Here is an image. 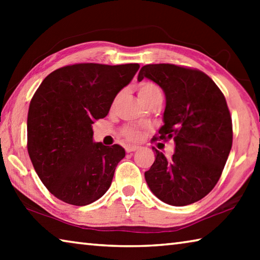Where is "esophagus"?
I'll list each match as a JSON object with an SVG mask.
<instances>
[{
    "instance_id": "esophagus-1",
    "label": "esophagus",
    "mask_w": 260,
    "mask_h": 260,
    "mask_svg": "<svg viewBox=\"0 0 260 260\" xmlns=\"http://www.w3.org/2000/svg\"><path fill=\"white\" fill-rule=\"evenodd\" d=\"M138 149H139V147L127 146V147L125 148V150H126V152H133V151H135V150H138Z\"/></svg>"
}]
</instances>
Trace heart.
Masks as SVG:
<instances>
[{
	"mask_svg": "<svg viewBox=\"0 0 260 260\" xmlns=\"http://www.w3.org/2000/svg\"><path fill=\"white\" fill-rule=\"evenodd\" d=\"M138 91L139 96L141 100L143 101L147 105L150 104L151 102L156 100H162V93L159 86L157 83L152 81H142L138 86ZM118 98H116L114 102L112 103V108L116 104ZM120 134L124 136V138L129 141V142H138L141 140L143 135V131L138 126L134 125H125L120 131Z\"/></svg>",
	"mask_w": 260,
	"mask_h": 260,
	"instance_id": "obj_1",
	"label": "heart"
}]
</instances>
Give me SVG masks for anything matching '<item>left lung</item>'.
Listing matches in <instances>:
<instances>
[{
	"mask_svg": "<svg viewBox=\"0 0 260 260\" xmlns=\"http://www.w3.org/2000/svg\"><path fill=\"white\" fill-rule=\"evenodd\" d=\"M143 78L159 85L166 96L164 125L155 140L175 143L172 159L155 149L146 181L166 204L195 203L217 184L232 149L233 124L225 96L197 69L149 64L140 70L138 80Z\"/></svg>",
	"mask_w": 260,
	"mask_h": 260,
	"instance_id": "8db88e82",
	"label": "left lung"
}]
</instances>
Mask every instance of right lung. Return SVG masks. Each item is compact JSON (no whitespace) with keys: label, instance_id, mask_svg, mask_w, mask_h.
Returning a JSON list of instances; mask_svg holds the SVG:
<instances>
[{"label":"right lung","instance_id":"right-lung-1","mask_svg":"<svg viewBox=\"0 0 260 260\" xmlns=\"http://www.w3.org/2000/svg\"><path fill=\"white\" fill-rule=\"evenodd\" d=\"M139 64L67 65L45 78L29 103L27 151L46 188L68 204L102 197L125 157L119 144L93 142L91 124L109 113Z\"/></svg>","mask_w":260,"mask_h":260}]
</instances>
